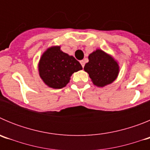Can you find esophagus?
Masks as SVG:
<instances>
[{
	"label": "esophagus",
	"instance_id": "esophagus-1",
	"mask_svg": "<svg viewBox=\"0 0 150 150\" xmlns=\"http://www.w3.org/2000/svg\"><path fill=\"white\" fill-rule=\"evenodd\" d=\"M80 64H81L82 67H84V66H85V62H84V61H83V60L80 61Z\"/></svg>",
	"mask_w": 150,
	"mask_h": 150
}]
</instances>
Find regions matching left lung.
<instances>
[{"label":"left lung","instance_id":"obj_1","mask_svg":"<svg viewBox=\"0 0 150 150\" xmlns=\"http://www.w3.org/2000/svg\"><path fill=\"white\" fill-rule=\"evenodd\" d=\"M84 71L88 73L95 86L104 87L115 81L120 73V66L112 55L97 49L88 55Z\"/></svg>","mask_w":150,"mask_h":150}]
</instances>
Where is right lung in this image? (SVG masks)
Masks as SVG:
<instances>
[{
    "label": "right lung",
    "mask_w": 150,
    "mask_h": 150,
    "mask_svg": "<svg viewBox=\"0 0 150 150\" xmlns=\"http://www.w3.org/2000/svg\"><path fill=\"white\" fill-rule=\"evenodd\" d=\"M82 69L79 62L74 56L62 52L60 46L47 49L38 63L39 75L43 83L56 89L66 86L72 74Z\"/></svg>",
    "instance_id": "add662e5"
}]
</instances>
